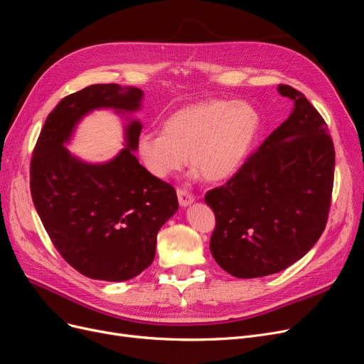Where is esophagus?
<instances>
[{"instance_id": "esophagus-1", "label": "esophagus", "mask_w": 364, "mask_h": 364, "mask_svg": "<svg viewBox=\"0 0 364 364\" xmlns=\"http://www.w3.org/2000/svg\"><path fill=\"white\" fill-rule=\"evenodd\" d=\"M177 195H178V202H180V205H181V207H184V208L195 202L193 195H191V193L186 192V191H181V188H178Z\"/></svg>"}]
</instances>
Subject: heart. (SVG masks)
<instances>
[{
  "label": "heart",
  "mask_w": 364,
  "mask_h": 364,
  "mask_svg": "<svg viewBox=\"0 0 364 364\" xmlns=\"http://www.w3.org/2000/svg\"><path fill=\"white\" fill-rule=\"evenodd\" d=\"M260 129V114L247 101L207 100L186 105L162 122L161 134L136 139L141 165L157 180H166L187 162L195 176L225 181L242 166Z\"/></svg>",
  "instance_id": "heart-1"
}]
</instances>
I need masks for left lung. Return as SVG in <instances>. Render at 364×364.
Instances as JSON below:
<instances>
[{"label":"left lung","mask_w":364,"mask_h":364,"mask_svg":"<svg viewBox=\"0 0 364 364\" xmlns=\"http://www.w3.org/2000/svg\"><path fill=\"white\" fill-rule=\"evenodd\" d=\"M291 113L226 183L205 195L215 214L210 250L236 278L272 275L302 259L321 236L333 188L335 149L304 93L279 85Z\"/></svg>","instance_id":"obj_1"}]
</instances>
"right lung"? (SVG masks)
I'll use <instances>...</instances> for the list:
<instances>
[{
    "instance_id": "1",
    "label": "right lung",
    "mask_w": 364,
    "mask_h": 364,
    "mask_svg": "<svg viewBox=\"0 0 364 364\" xmlns=\"http://www.w3.org/2000/svg\"><path fill=\"white\" fill-rule=\"evenodd\" d=\"M144 92L109 83L68 95L47 116L31 161V195L46 232L75 271L101 281H128L151 264L156 236L177 213L171 184L151 177L135 157L143 124L132 114ZM95 109L125 119L124 149L107 163L68 150L77 123Z\"/></svg>"
}]
</instances>
